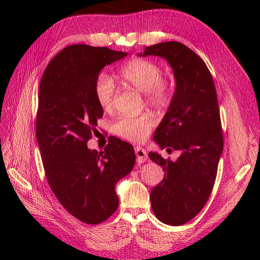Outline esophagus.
Segmentation results:
<instances>
[{"mask_svg": "<svg viewBox=\"0 0 260 260\" xmlns=\"http://www.w3.org/2000/svg\"><path fill=\"white\" fill-rule=\"evenodd\" d=\"M136 155H137V161L138 164H143L147 159V153L144 148L137 146L136 147Z\"/></svg>", "mask_w": 260, "mask_h": 260, "instance_id": "esophagus-1", "label": "esophagus"}]
</instances>
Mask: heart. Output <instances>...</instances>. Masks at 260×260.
Instances as JSON below:
<instances>
[{"label":"heart","mask_w":260,"mask_h":260,"mask_svg":"<svg viewBox=\"0 0 260 260\" xmlns=\"http://www.w3.org/2000/svg\"><path fill=\"white\" fill-rule=\"evenodd\" d=\"M119 79L138 91L145 93L148 103L157 107L168 104L170 91L166 81L162 80L160 67L154 61L135 57L121 67ZM94 95L99 105L108 111L115 98V85L113 80L105 74L96 77L94 82ZM155 118L149 114L137 117H123L115 122L113 130L115 135L131 142H143L154 128Z\"/></svg>","instance_id":"1"}]
</instances>
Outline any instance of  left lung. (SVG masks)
<instances>
[{
    "label": "left lung",
    "mask_w": 260,
    "mask_h": 260,
    "mask_svg": "<svg viewBox=\"0 0 260 260\" xmlns=\"http://www.w3.org/2000/svg\"><path fill=\"white\" fill-rule=\"evenodd\" d=\"M166 59L176 88L153 140L161 149L180 151L176 161L156 152L148 157L166 176L151 191L155 216L169 225L190 221L205 205L214 186L223 138L214 80L205 62L184 44L168 41L146 46L138 56Z\"/></svg>",
    "instance_id": "1"
}]
</instances>
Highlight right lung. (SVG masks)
I'll list each match as a JSON object with an SVG mask.
<instances>
[{"label": "right lung", "instance_id": "obj_1", "mask_svg": "<svg viewBox=\"0 0 260 260\" xmlns=\"http://www.w3.org/2000/svg\"><path fill=\"white\" fill-rule=\"evenodd\" d=\"M128 55L76 44L45 68L39 89L37 141L45 176L59 203L80 221L98 224L116 211L118 181L136 162L133 146L112 137L100 154L86 146L103 116L94 82L105 66Z\"/></svg>", "mask_w": 260, "mask_h": 260}]
</instances>
